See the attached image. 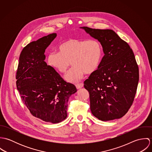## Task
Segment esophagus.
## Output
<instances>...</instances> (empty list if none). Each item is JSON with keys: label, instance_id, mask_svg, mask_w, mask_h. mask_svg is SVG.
I'll return each mask as SVG.
<instances>
[{"label": "esophagus", "instance_id": "1", "mask_svg": "<svg viewBox=\"0 0 152 152\" xmlns=\"http://www.w3.org/2000/svg\"><path fill=\"white\" fill-rule=\"evenodd\" d=\"M76 88L78 89H80L81 88L84 87V84L83 83H81V84H76Z\"/></svg>", "mask_w": 152, "mask_h": 152}]
</instances>
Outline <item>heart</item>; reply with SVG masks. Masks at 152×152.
<instances>
[{"mask_svg":"<svg viewBox=\"0 0 152 152\" xmlns=\"http://www.w3.org/2000/svg\"><path fill=\"white\" fill-rule=\"evenodd\" d=\"M58 52L48 54V64L61 74H65L71 64L74 66L66 76L69 83H76L82 79L85 73L95 72L101 64L103 50L96 40L69 39L60 44Z\"/></svg>","mask_w":152,"mask_h":152,"instance_id":"obj_1","label":"heart"}]
</instances>
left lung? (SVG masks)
Returning a JSON list of instances; mask_svg holds the SVG:
<instances>
[{
    "mask_svg": "<svg viewBox=\"0 0 152 152\" xmlns=\"http://www.w3.org/2000/svg\"><path fill=\"white\" fill-rule=\"evenodd\" d=\"M80 28L101 43L105 54L98 69L84 81L91 112L102 121L121 118L130 108L138 85L134 53L112 30Z\"/></svg>",
    "mask_w": 152,
    "mask_h": 152,
    "instance_id": "1",
    "label": "left lung"
}]
</instances>
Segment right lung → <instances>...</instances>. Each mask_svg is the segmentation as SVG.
I'll return each mask as SVG.
<instances>
[{
	"label": "right lung",
	"mask_w": 152,
	"mask_h": 152,
	"mask_svg": "<svg viewBox=\"0 0 152 152\" xmlns=\"http://www.w3.org/2000/svg\"><path fill=\"white\" fill-rule=\"evenodd\" d=\"M56 37V33L50 34L24 47L16 73L23 103L34 116L52 124L66 118L68 99L77 91L44 61L45 51Z\"/></svg>",
	"instance_id": "add662e5"
}]
</instances>
